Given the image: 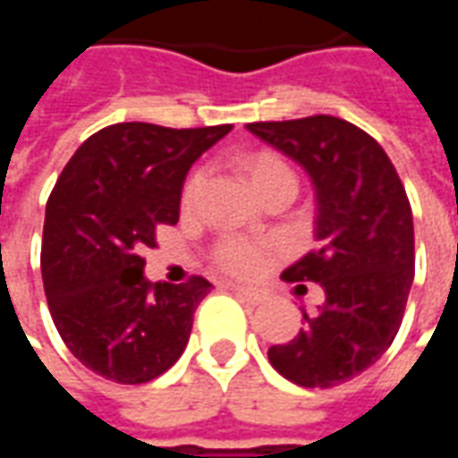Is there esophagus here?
I'll return each mask as SVG.
<instances>
[{
	"label": "esophagus",
	"instance_id": "1",
	"mask_svg": "<svg viewBox=\"0 0 458 458\" xmlns=\"http://www.w3.org/2000/svg\"><path fill=\"white\" fill-rule=\"evenodd\" d=\"M233 292H235V297L242 299V301H245V304H250V307H259V304L265 301V294H259V292H255V289L240 287V284H235V287H233Z\"/></svg>",
	"mask_w": 458,
	"mask_h": 458
}]
</instances>
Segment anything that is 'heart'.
Instances as JSON below:
<instances>
[{
    "mask_svg": "<svg viewBox=\"0 0 458 458\" xmlns=\"http://www.w3.org/2000/svg\"><path fill=\"white\" fill-rule=\"evenodd\" d=\"M248 171L250 179H252L258 191L269 186V183H277V181H292V183H297L294 171L289 169L287 164L279 159V157L269 154V151L250 157ZM203 183H206V171H193L191 179L186 181V186H183V196H181L183 206H193L196 203ZM216 259H218L220 267L230 272V275L252 277V275H258V272L265 269V265H267V252H265V248H259L255 242H248V240L228 238L223 240L218 250H216Z\"/></svg>",
    "mask_w": 458,
    "mask_h": 458,
    "instance_id": "b5f03b06",
    "label": "heart"
}]
</instances>
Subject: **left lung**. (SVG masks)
Here are the masks:
<instances>
[{
    "label": "left lung",
    "instance_id": "obj_1",
    "mask_svg": "<svg viewBox=\"0 0 458 458\" xmlns=\"http://www.w3.org/2000/svg\"><path fill=\"white\" fill-rule=\"evenodd\" d=\"M248 130L311 179L317 250L282 279L317 282L327 294L314 317L304 311L307 328L267 358L301 387H334L368 370L397 336L414 279L412 208L383 147L351 122L314 114Z\"/></svg>",
    "mask_w": 458,
    "mask_h": 458
}]
</instances>
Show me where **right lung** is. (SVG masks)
Masks as SVG:
<instances>
[{"label": "right lung", "mask_w": 458, "mask_h": 458, "mask_svg": "<svg viewBox=\"0 0 458 458\" xmlns=\"http://www.w3.org/2000/svg\"><path fill=\"white\" fill-rule=\"evenodd\" d=\"M233 124L171 130L120 122L85 140L46 203L41 275L68 351L122 385L149 383L189 344L210 282L144 277V248L176 225L186 174Z\"/></svg>", "instance_id": "obj_1"}]
</instances>
